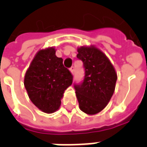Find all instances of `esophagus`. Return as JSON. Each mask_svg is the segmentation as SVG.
I'll return each instance as SVG.
<instances>
[{
	"label": "esophagus",
	"mask_w": 147,
	"mask_h": 147,
	"mask_svg": "<svg viewBox=\"0 0 147 147\" xmlns=\"http://www.w3.org/2000/svg\"><path fill=\"white\" fill-rule=\"evenodd\" d=\"M69 70H70V71H71V73L72 74V75H73V74H74V71H75V68H74L73 66L71 67V68L69 69Z\"/></svg>",
	"instance_id": "obj_1"
}]
</instances>
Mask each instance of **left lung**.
I'll use <instances>...</instances> for the list:
<instances>
[{
    "label": "left lung",
    "mask_w": 147,
    "mask_h": 147,
    "mask_svg": "<svg viewBox=\"0 0 147 147\" xmlns=\"http://www.w3.org/2000/svg\"><path fill=\"white\" fill-rule=\"evenodd\" d=\"M77 58L83 62V82L75 85L79 108L88 115L100 112L114 94L117 79L114 67L102 51L94 46L78 48Z\"/></svg>",
    "instance_id": "obj_1"
}]
</instances>
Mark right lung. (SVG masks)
Returning <instances> with one entry per match:
<instances>
[{
  "label": "right lung",
  "instance_id": "add662e5",
  "mask_svg": "<svg viewBox=\"0 0 147 147\" xmlns=\"http://www.w3.org/2000/svg\"><path fill=\"white\" fill-rule=\"evenodd\" d=\"M55 49H40L32 60L24 77V86L36 107L47 114L59 108L65 90L71 85L72 76L55 55Z\"/></svg>",
  "mask_w": 147,
  "mask_h": 147
}]
</instances>
